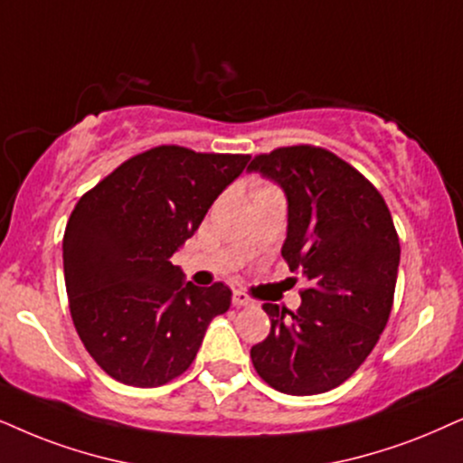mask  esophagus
Here are the masks:
<instances>
[{
    "instance_id": "esophagus-1",
    "label": "esophagus",
    "mask_w": 463,
    "mask_h": 463,
    "mask_svg": "<svg viewBox=\"0 0 463 463\" xmlns=\"http://www.w3.org/2000/svg\"><path fill=\"white\" fill-rule=\"evenodd\" d=\"M232 306L248 307V306H254V301H251V297L245 295L243 290H235V292H232Z\"/></svg>"
}]
</instances>
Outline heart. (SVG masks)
<instances>
[{"instance_id": "heart-1", "label": "heart", "mask_w": 463, "mask_h": 463, "mask_svg": "<svg viewBox=\"0 0 463 463\" xmlns=\"http://www.w3.org/2000/svg\"><path fill=\"white\" fill-rule=\"evenodd\" d=\"M265 194H278V190L271 188V185H267V184H256L254 185V198L256 196H265Z\"/></svg>"}]
</instances>
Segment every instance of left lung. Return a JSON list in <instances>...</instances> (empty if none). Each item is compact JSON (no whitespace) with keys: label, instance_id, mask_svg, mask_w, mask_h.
Here are the masks:
<instances>
[{"label":"left lung","instance_id":"left-lung-1","mask_svg":"<svg viewBox=\"0 0 463 463\" xmlns=\"http://www.w3.org/2000/svg\"><path fill=\"white\" fill-rule=\"evenodd\" d=\"M248 171L282 188V256L307 282L297 312L262 306L271 333L251 346V363L282 393H325L359 370L387 326L400 267L393 220L370 181L326 149H275Z\"/></svg>","mask_w":463,"mask_h":463}]
</instances>
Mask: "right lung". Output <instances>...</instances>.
<instances>
[{
  "label": "right lung",
  "mask_w": 463,
  "mask_h": 463,
  "mask_svg": "<svg viewBox=\"0 0 463 463\" xmlns=\"http://www.w3.org/2000/svg\"><path fill=\"white\" fill-rule=\"evenodd\" d=\"M248 162L162 145L76 203L63 235L70 314L109 376L143 389L166 384L188 370L209 323L231 307L228 286L185 282L171 256Z\"/></svg>",
  "instance_id": "1"
}]
</instances>
